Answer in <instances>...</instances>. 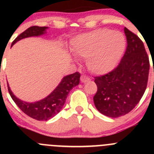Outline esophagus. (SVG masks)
Wrapping results in <instances>:
<instances>
[{
    "label": "esophagus",
    "instance_id": "34e87169",
    "mask_svg": "<svg viewBox=\"0 0 154 154\" xmlns=\"http://www.w3.org/2000/svg\"><path fill=\"white\" fill-rule=\"evenodd\" d=\"M80 80H81L82 83H86V82L90 81V80H91V79H90L88 76L83 74V75H82L81 77H80Z\"/></svg>",
    "mask_w": 154,
    "mask_h": 154
}]
</instances>
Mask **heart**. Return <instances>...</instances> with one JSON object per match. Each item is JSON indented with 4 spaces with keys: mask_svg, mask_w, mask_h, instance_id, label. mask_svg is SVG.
<instances>
[{
    "mask_svg": "<svg viewBox=\"0 0 154 154\" xmlns=\"http://www.w3.org/2000/svg\"><path fill=\"white\" fill-rule=\"evenodd\" d=\"M126 47L124 35L108 29H98L76 37L72 50L77 57L87 59L88 69L105 74L117 66Z\"/></svg>",
    "mask_w": 154,
    "mask_h": 154,
    "instance_id": "b5f03b06",
    "label": "heart"
}]
</instances>
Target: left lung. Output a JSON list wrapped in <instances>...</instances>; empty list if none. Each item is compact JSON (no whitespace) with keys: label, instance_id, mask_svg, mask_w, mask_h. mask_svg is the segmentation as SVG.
Here are the masks:
<instances>
[{"label":"left lung","instance_id":"1","mask_svg":"<svg viewBox=\"0 0 154 154\" xmlns=\"http://www.w3.org/2000/svg\"><path fill=\"white\" fill-rule=\"evenodd\" d=\"M127 45L116 68L94 77L97 91L94 96L97 109L104 116L118 118L130 112L147 88L150 62L142 40L125 27Z\"/></svg>","mask_w":154,"mask_h":154}]
</instances>
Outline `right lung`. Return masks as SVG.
<instances>
[{
  "label": "right lung",
  "mask_w": 154,
  "mask_h": 154,
  "mask_svg": "<svg viewBox=\"0 0 154 154\" xmlns=\"http://www.w3.org/2000/svg\"><path fill=\"white\" fill-rule=\"evenodd\" d=\"M47 28V27L38 26L29 27L16 37V38L12 42V46L22 38L42 35ZM80 74L79 72H75L63 77L61 83L53 91V92H51V94L43 100L35 103H27L19 100L12 94L8 83L7 86L11 97L23 112L35 120L47 121L60 112L66 103L68 93L72 89L73 87L77 86L80 83Z\"/></svg>",
  "instance_id": "add662e5"
}]
</instances>
